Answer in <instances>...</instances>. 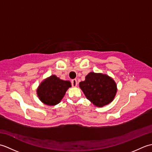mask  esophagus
<instances>
[{
    "instance_id": "esophagus-1",
    "label": "esophagus",
    "mask_w": 152,
    "mask_h": 152,
    "mask_svg": "<svg viewBox=\"0 0 152 152\" xmlns=\"http://www.w3.org/2000/svg\"><path fill=\"white\" fill-rule=\"evenodd\" d=\"M71 83H72V87H74V88H76V87L78 86V82H77V80L76 79L72 80Z\"/></svg>"
}]
</instances>
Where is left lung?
Segmentation results:
<instances>
[{
	"label": "left lung",
	"mask_w": 152,
	"mask_h": 152,
	"mask_svg": "<svg viewBox=\"0 0 152 152\" xmlns=\"http://www.w3.org/2000/svg\"><path fill=\"white\" fill-rule=\"evenodd\" d=\"M79 86L86 98L97 107H102L112 102L117 93V85L107 74L89 72Z\"/></svg>",
	"instance_id": "obj_1"
}]
</instances>
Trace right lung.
Here are the masks:
<instances>
[{"label": "right lung", "instance_id": "1", "mask_svg": "<svg viewBox=\"0 0 152 152\" xmlns=\"http://www.w3.org/2000/svg\"><path fill=\"white\" fill-rule=\"evenodd\" d=\"M70 87V82L61 80L56 75H51L40 83L37 93L38 99L44 104L55 106L61 102Z\"/></svg>", "mask_w": 152, "mask_h": 152}]
</instances>
